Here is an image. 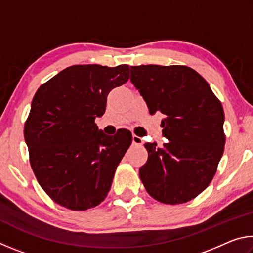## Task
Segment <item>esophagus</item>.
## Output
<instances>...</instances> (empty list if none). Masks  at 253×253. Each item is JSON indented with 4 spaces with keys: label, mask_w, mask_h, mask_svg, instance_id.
I'll list each match as a JSON object with an SVG mask.
<instances>
[{
    "label": "esophagus",
    "mask_w": 253,
    "mask_h": 253,
    "mask_svg": "<svg viewBox=\"0 0 253 253\" xmlns=\"http://www.w3.org/2000/svg\"><path fill=\"white\" fill-rule=\"evenodd\" d=\"M132 144L135 145H142L143 144V138L142 137L137 136V135H132Z\"/></svg>",
    "instance_id": "obj_1"
}]
</instances>
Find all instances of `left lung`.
I'll return each mask as SVG.
<instances>
[{"label":"left lung","mask_w":253,"mask_h":253,"mask_svg":"<svg viewBox=\"0 0 253 253\" xmlns=\"http://www.w3.org/2000/svg\"><path fill=\"white\" fill-rule=\"evenodd\" d=\"M130 81L149 114L162 113L169 142L146 143L147 162L139 177L154 199L187 202L212 181L223 155L224 111L202 76L186 66L130 67Z\"/></svg>","instance_id":"left-lung-1"}]
</instances>
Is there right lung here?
Wrapping results in <instances>:
<instances>
[{"label": "right lung", "instance_id": "right-lung-1", "mask_svg": "<svg viewBox=\"0 0 253 253\" xmlns=\"http://www.w3.org/2000/svg\"><path fill=\"white\" fill-rule=\"evenodd\" d=\"M129 78V67L76 65L46 81L34 95L24 125L30 163L54 202L84 211L104 201L131 132L108 136L95 124L107 96Z\"/></svg>", "mask_w": 253, "mask_h": 253}]
</instances>
